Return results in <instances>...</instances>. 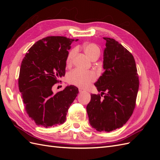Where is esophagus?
I'll use <instances>...</instances> for the list:
<instances>
[{
    "label": "esophagus",
    "mask_w": 160,
    "mask_h": 160,
    "mask_svg": "<svg viewBox=\"0 0 160 160\" xmlns=\"http://www.w3.org/2000/svg\"><path fill=\"white\" fill-rule=\"evenodd\" d=\"M79 91L80 92V93H83V92H85V91L83 89H82V88H79Z\"/></svg>",
    "instance_id": "esophagus-1"
}]
</instances>
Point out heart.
Here are the masks:
<instances>
[{
	"mask_svg": "<svg viewBox=\"0 0 160 160\" xmlns=\"http://www.w3.org/2000/svg\"><path fill=\"white\" fill-rule=\"evenodd\" d=\"M83 51L91 60L99 57L101 53L99 47L93 42L85 43L83 45ZM76 53V50H71L67 57L66 63L70 65ZM96 79V74L93 71H82L74 69L69 72L67 75V81L69 83L81 88H87Z\"/></svg>",
	"mask_w": 160,
	"mask_h": 160,
	"instance_id": "b5f03b06",
	"label": "heart"
}]
</instances>
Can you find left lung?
I'll list each match as a JSON object with an SVG mask.
<instances>
[{
    "label": "left lung",
    "mask_w": 160,
    "mask_h": 160,
    "mask_svg": "<svg viewBox=\"0 0 160 160\" xmlns=\"http://www.w3.org/2000/svg\"><path fill=\"white\" fill-rule=\"evenodd\" d=\"M103 39L106 41L104 72L95 83L101 93L91 95L87 112L92 128L98 132H109L122 128L132 116L139 89V77L132 53L113 38Z\"/></svg>",
    "instance_id": "8db88e82"
}]
</instances>
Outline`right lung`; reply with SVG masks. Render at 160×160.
Returning <instances> with one entry per match:
<instances>
[{"label": "right lung", "instance_id": "obj_1", "mask_svg": "<svg viewBox=\"0 0 160 160\" xmlns=\"http://www.w3.org/2000/svg\"><path fill=\"white\" fill-rule=\"evenodd\" d=\"M61 36L43 38L34 44L22 61L18 88L27 113L38 126L50 128L63 123L68 109L79 93L67 86L53 93L52 87L65 75L66 59L72 42Z\"/></svg>", "mask_w": 160, "mask_h": 160}]
</instances>
